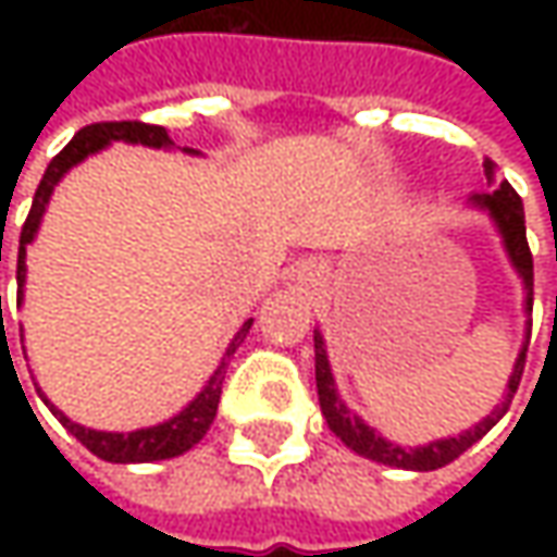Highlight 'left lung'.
<instances>
[{
  "label": "left lung",
  "mask_w": 557,
  "mask_h": 557,
  "mask_svg": "<svg viewBox=\"0 0 557 557\" xmlns=\"http://www.w3.org/2000/svg\"><path fill=\"white\" fill-rule=\"evenodd\" d=\"M483 173H486L490 183L496 180V163L490 161V158H483ZM474 203L483 207V210H490V216L499 225L505 247H508V257H511V263H515V269H518L521 278H524L527 310H533V253H530V245H527L524 203H521V195L503 180L499 188H493V191H486V195H478ZM312 341H315V391H319V406H322V416H325V421H329V428H332L334 434L344 440L354 453L366 456V459L391 465V468H406V471H437L443 465L459 459L461 453H468V449H471V446H474V443H478L505 412H508L511 396L518 394V384H521V374H524L530 332H527L524 350H521L518 362H515V372L508 377V394H505L503 406H499L493 416L483 418L474 431H465L459 437L437 440V443H428V446H416V449H403V446H396V443H387L384 437H377L366 421H359V418L341 403V396L334 391L329 356H325V341H322V334L319 332H315Z\"/></svg>",
  "instance_id": "8db88e82"
}]
</instances>
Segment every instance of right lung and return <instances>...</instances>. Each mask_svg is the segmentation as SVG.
<instances>
[{
	"mask_svg": "<svg viewBox=\"0 0 557 557\" xmlns=\"http://www.w3.org/2000/svg\"><path fill=\"white\" fill-rule=\"evenodd\" d=\"M123 139V141H141V145H151V148H161V145H170V136L163 126H154V123H141V120H111V123H92V126H83L76 133L74 139L67 141L58 154L52 158V163L46 166L42 180H39V188L33 195V207L24 220V228H21V247H17V282H24V253H27V245L33 242L36 228H39V220H42V210L49 203V195L58 185V180L79 163L86 154H96L98 148H104L108 141ZM2 260V257H0ZM0 315H2V297H0ZM253 325V319H247L242 325V332L235 334V341L228 344L225 350V359L220 362V369L213 372V377L207 381L201 394L195 396L183 412L170 421H163L158 428H141V431H133V434H108V431H89L83 424H74L64 412H58L54 406H49L54 412V418L74 434L89 453H96L98 459L104 461H158V459H173V456H183L185 449H191L198 440L210 431L213 418H216V406H220V396H223V377L225 366H228V356L238 350V344L245 341L247 329ZM46 399V396H42ZM49 403V399H46Z\"/></svg>",
	"mask_w": 557,
	"mask_h": 557,
	"instance_id": "right-lung-1",
	"label": "right lung"
}]
</instances>
